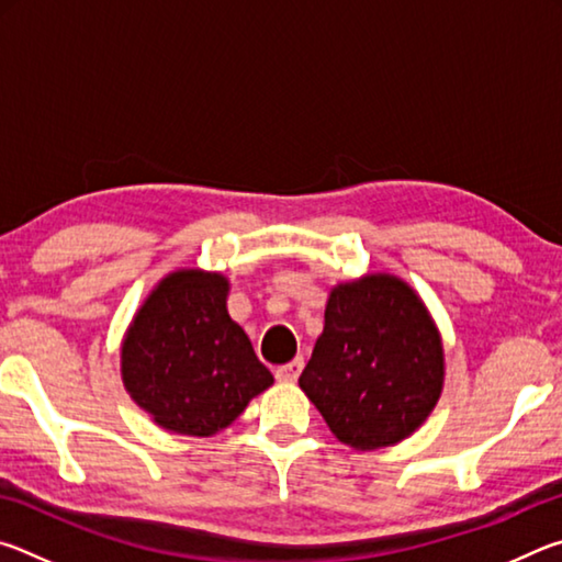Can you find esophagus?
Instances as JSON below:
<instances>
[{
    "label": "esophagus",
    "instance_id": "esophagus-1",
    "mask_svg": "<svg viewBox=\"0 0 562 562\" xmlns=\"http://www.w3.org/2000/svg\"><path fill=\"white\" fill-rule=\"evenodd\" d=\"M302 367H304V359L297 357V359L288 361V364H282V367L274 369V376H278V382L292 384V382H297V376L302 374Z\"/></svg>",
    "mask_w": 562,
    "mask_h": 562
}]
</instances>
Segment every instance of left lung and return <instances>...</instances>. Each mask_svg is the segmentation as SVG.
Instances as JSON below:
<instances>
[{"instance_id":"8db88e82","label":"left lung","mask_w":562,"mask_h":562,"mask_svg":"<svg viewBox=\"0 0 562 562\" xmlns=\"http://www.w3.org/2000/svg\"><path fill=\"white\" fill-rule=\"evenodd\" d=\"M441 331L406 280L369 272L329 290L325 329L300 389L355 451L412 436L443 392Z\"/></svg>"}]
</instances>
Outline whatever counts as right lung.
Segmentation results:
<instances>
[{"mask_svg": "<svg viewBox=\"0 0 562 562\" xmlns=\"http://www.w3.org/2000/svg\"><path fill=\"white\" fill-rule=\"evenodd\" d=\"M227 292L223 272H168L123 335V386L160 429L207 439L274 382L227 315Z\"/></svg>", "mask_w": 562, "mask_h": 562, "instance_id": "obj_1", "label": "right lung"}]
</instances>
